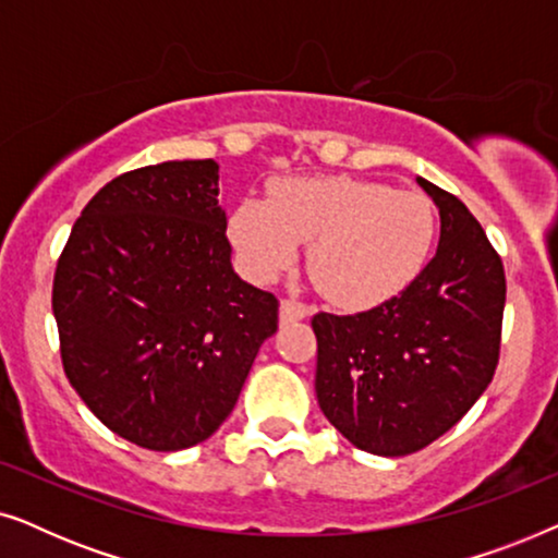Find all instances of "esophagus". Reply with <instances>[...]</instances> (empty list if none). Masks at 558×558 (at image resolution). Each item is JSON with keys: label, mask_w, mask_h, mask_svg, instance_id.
<instances>
[{"label": "esophagus", "mask_w": 558, "mask_h": 558, "mask_svg": "<svg viewBox=\"0 0 558 558\" xmlns=\"http://www.w3.org/2000/svg\"><path fill=\"white\" fill-rule=\"evenodd\" d=\"M310 312H312V307H307V304L300 300H281V307H279L281 323H296V319L307 317Z\"/></svg>", "instance_id": "esophagus-1"}]
</instances>
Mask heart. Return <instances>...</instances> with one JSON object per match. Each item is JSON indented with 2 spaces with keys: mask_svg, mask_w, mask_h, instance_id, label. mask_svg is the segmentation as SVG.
I'll list each match as a JSON object with an SVG mask.
<instances>
[{
  "mask_svg": "<svg viewBox=\"0 0 558 558\" xmlns=\"http://www.w3.org/2000/svg\"><path fill=\"white\" fill-rule=\"evenodd\" d=\"M233 246L256 279L292 269L310 246V277L327 300L373 307L424 269L437 223L426 197L353 178H289L269 201L243 197L228 218Z\"/></svg>",
  "mask_w": 558,
  "mask_h": 558,
  "instance_id": "1",
  "label": "heart"
}]
</instances>
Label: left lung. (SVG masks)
Wrapping results in <instances>:
<instances>
[{"label":"left lung","instance_id":"obj_1","mask_svg":"<svg viewBox=\"0 0 558 558\" xmlns=\"http://www.w3.org/2000/svg\"><path fill=\"white\" fill-rule=\"evenodd\" d=\"M416 180L439 208L432 262L378 307L312 317L319 409L350 445L384 457L418 452L452 429L500 357V254L460 197Z\"/></svg>","mask_w":558,"mask_h":558}]
</instances>
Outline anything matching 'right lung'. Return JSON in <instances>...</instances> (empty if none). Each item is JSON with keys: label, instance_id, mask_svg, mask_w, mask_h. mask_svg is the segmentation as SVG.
I'll use <instances>...</instances> for the list:
<instances>
[{"label": "right lung", "instance_id": "right-lung-1", "mask_svg": "<svg viewBox=\"0 0 558 558\" xmlns=\"http://www.w3.org/2000/svg\"><path fill=\"white\" fill-rule=\"evenodd\" d=\"M226 226L213 159L149 165L90 197L58 258L65 376L136 447L208 439L277 332V296L233 271Z\"/></svg>", "mask_w": 558, "mask_h": 558}]
</instances>
